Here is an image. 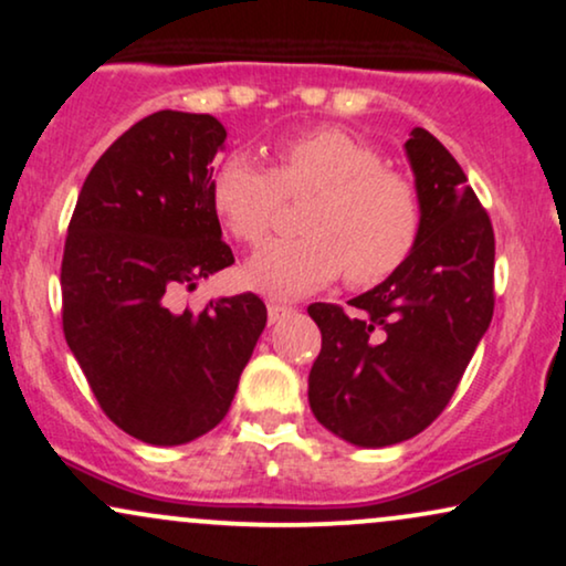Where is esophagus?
I'll use <instances>...</instances> for the list:
<instances>
[{"instance_id": "obj_1", "label": "esophagus", "mask_w": 566, "mask_h": 566, "mask_svg": "<svg viewBox=\"0 0 566 566\" xmlns=\"http://www.w3.org/2000/svg\"><path fill=\"white\" fill-rule=\"evenodd\" d=\"M287 313H292L290 305H282V303H269V321L271 324H276L279 318H284Z\"/></svg>"}]
</instances>
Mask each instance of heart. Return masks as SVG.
I'll use <instances>...</instances> for the list:
<instances>
[{
	"mask_svg": "<svg viewBox=\"0 0 566 566\" xmlns=\"http://www.w3.org/2000/svg\"><path fill=\"white\" fill-rule=\"evenodd\" d=\"M211 209L242 245H259L284 198H305L297 230L245 263V282L271 297H300L345 271L353 287H374L410 259L423 227L418 185L384 164L366 140L339 127H313L282 140L263 167L232 154L213 169Z\"/></svg>",
	"mask_w": 566,
	"mask_h": 566,
	"instance_id": "b5f03b06",
	"label": "heart"
}]
</instances>
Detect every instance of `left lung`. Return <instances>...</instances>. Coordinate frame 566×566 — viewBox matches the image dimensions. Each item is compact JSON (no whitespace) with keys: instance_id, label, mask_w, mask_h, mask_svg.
<instances>
[{"instance_id":"8db88e82","label":"left lung","mask_w":566,"mask_h":566,"mask_svg":"<svg viewBox=\"0 0 566 566\" xmlns=\"http://www.w3.org/2000/svg\"><path fill=\"white\" fill-rule=\"evenodd\" d=\"M423 203L412 255L366 295L313 303L321 353L307 376L318 423L357 447L426 431L491 324L493 227L452 154L423 127L405 143Z\"/></svg>"}]
</instances>
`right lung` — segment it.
<instances>
[{
  "label": "right lung",
  "instance_id": "right-lung-1",
  "mask_svg": "<svg viewBox=\"0 0 566 566\" xmlns=\"http://www.w3.org/2000/svg\"><path fill=\"white\" fill-rule=\"evenodd\" d=\"M224 140L211 114L143 117L93 164L64 240V339L106 418L156 447L224 420L266 326L253 292L175 305L234 263L209 198Z\"/></svg>",
  "mask_w": 566,
  "mask_h": 566
}]
</instances>
